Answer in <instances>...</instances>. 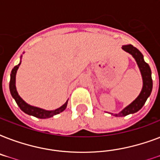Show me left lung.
<instances>
[{
  "label": "left lung",
  "instance_id": "obj_1",
  "mask_svg": "<svg viewBox=\"0 0 160 160\" xmlns=\"http://www.w3.org/2000/svg\"><path fill=\"white\" fill-rule=\"evenodd\" d=\"M122 49L128 53L131 54L133 57L136 60L137 64L139 65V70H140V72H141L142 78H143V89H142L139 96L135 99V100H134L126 108H124L121 112H119V114H114V116L117 117L126 116L128 114H134L135 112L139 111V109L143 107V105L145 104V101L151 94L152 88H153L151 70L149 68V65L144 60V56L141 54V52L132 45L123 46Z\"/></svg>",
  "mask_w": 160,
  "mask_h": 160
}]
</instances>
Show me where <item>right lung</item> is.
<instances>
[{
  "mask_svg": "<svg viewBox=\"0 0 160 160\" xmlns=\"http://www.w3.org/2000/svg\"><path fill=\"white\" fill-rule=\"evenodd\" d=\"M21 65V63L19 65H16L15 67L12 69L11 73V80H10V91H11V94L12 95V97L15 99L16 104L18 105V106L20 107V109L22 110L23 112H25L26 114H30V115H33V116L36 117V118H40V119H46V118H51V117L54 116L55 114H58L60 112L64 111L67 106V102L64 104L61 107H60L59 109H56L55 110H45V109H40V108H37V107L31 106V105L26 104L25 101H24L20 95H18V93L16 91V71L18 70L19 65Z\"/></svg>",
  "mask_w": 160,
  "mask_h": 160,
  "instance_id": "1",
  "label": "right lung"
}]
</instances>
